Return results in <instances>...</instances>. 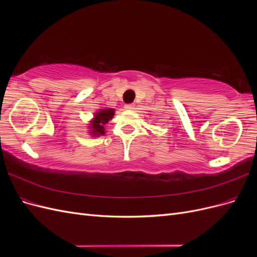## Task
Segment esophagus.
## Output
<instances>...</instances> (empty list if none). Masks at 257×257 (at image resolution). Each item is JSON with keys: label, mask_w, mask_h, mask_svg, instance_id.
Returning a JSON list of instances; mask_svg holds the SVG:
<instances>
[{"label": "esophagus", "mask_w": 257, "mask_h": 257, "mask_svg": "<svg viewBox=\"0 0 257 257\" xmlns=\"http://www.w3.org/2000/svg\"><path fill=\"white\" fill-rule=\"evenodd\" d=\"M124 108H125L126 110H133L135 106H134V104H126L125 106H124Z\"/></svg>", "instance_id": "34e87169"}]
</instances>
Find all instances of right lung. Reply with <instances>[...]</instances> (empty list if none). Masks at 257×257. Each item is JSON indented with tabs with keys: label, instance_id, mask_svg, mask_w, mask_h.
<instances>
[{
	"label": "right lung",
	"instance_id": "add662e5",
	"mask_svg": "<svg viewBox=\"0 0 257 257\" xmlns=\"http://www.w3.org/2000/svg\"><path fill=\"white\" fill-rule=\"evenodd\" d=\"M114 109L112 108H103L99 109L97 112H95L94 118L90 123L91 131L90 133L92 136H102L105 134V125L108 123V121L113 118Z\"/></svg>",
	"mask_w": 257,
	"mask_h": 257
}]
</instances>
